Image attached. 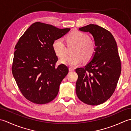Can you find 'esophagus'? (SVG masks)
Masks as SVG:
<instances>
[{"label": "esophagus", "instance_id": "esophagus-1", "mask_svg": "<svg viewBox=\"0 0 131 131\" xmlns=\"http://www.w3.org/2000/svg\"><path fill=\"white\" fill-rule=\"evenodd\" d=\"M74 70H75L74 68H69V71H74Z\"/></svg>", "mask_w": 131, "mask_h": 131}]
</instances>
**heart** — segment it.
Segmentation results:
<instances>
[{
    "mask_svg": "<svg viewBox=\"0 0 131 131\" xmlns=\"http://www.w3.org/2000/svg\"><path fill=\"white\" fill-rule=\"evenodd\" d=\"M69 42L77 44L73 54H66L60 60V62L70 67H75L82 63L83 57L88 60L93 57L96 51V45L93 41L85 33L79 31L71 32L67 36ZM52 48L58 57L66 53V46L62 38L55 39L52 43Z\"/></svg>",
    "mask_w": 131,
    "mask_h": 131,
    "instance_id": "b5f03b06",
    "label": "heart"
}]
</instances>
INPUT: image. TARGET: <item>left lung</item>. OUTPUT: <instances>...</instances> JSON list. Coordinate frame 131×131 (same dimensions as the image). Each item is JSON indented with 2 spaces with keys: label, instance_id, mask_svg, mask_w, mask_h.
Segmentation results:
<instances>
[{
  "label": "left lung",
  "instance_id": "8db88e82",
  "mask_svg": "<svg viewBox=\"0 0 131 131\" xmlns=\"http://www.w3.org/2000/svg\"><path fill=\"white\" fill-rule=\"evenodd\" d=\"M79 30L92 35L96 48L91 61L84 67L75 69L78 75L76 93L85 104L98 105L112 96L121 75L117 44L112 33L96 25H88Z\"/></svg>",
  "mask_w": 131,
  "mask_h": 131
}]
</instances>
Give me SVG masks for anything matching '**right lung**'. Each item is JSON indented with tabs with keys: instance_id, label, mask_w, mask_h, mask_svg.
<instances>
[{
	"instance_id": "1",
	"label": "right lung",
	"mask_w": 131,
	"mask_h": 131,
	"mask_svg": "<svg viewBox=\"0 0 131 131\" xmlns=\"http://www.w3.org/2000/svg\"><path fill=\"white\" fill-rule=\"evenodd\" d=\"M70 29H60L37 22L19 39L15 46L12 71L19 90L29 101L37 104L52 101L69 72L64 64L57 67L52 43Z\"/></svg>"
}]
</instances>
